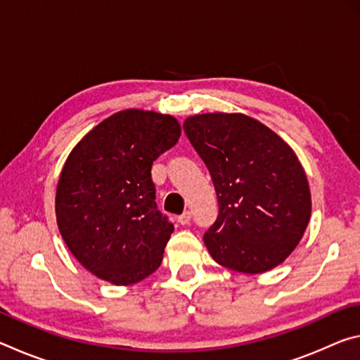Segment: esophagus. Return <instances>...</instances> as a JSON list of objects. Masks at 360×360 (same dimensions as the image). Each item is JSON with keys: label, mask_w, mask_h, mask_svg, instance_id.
Here are the masks:
<instances>
[{"label": "esophagus", "mask_w": 360, "mask_h": 360, "mask_svg": "<svg viewBox=\"0 0 360 360\" xmlns=\"http://www.w3.org/2000/svg\"><path fill=\"white\" fill-rule=\"evenodd\" d=\"M191 219H192V212L191 211H184L181 216H178V222L181 225H187L188 222H191Z\"/></svg>", "instance_id": "esophagus-1"}]
</instances>
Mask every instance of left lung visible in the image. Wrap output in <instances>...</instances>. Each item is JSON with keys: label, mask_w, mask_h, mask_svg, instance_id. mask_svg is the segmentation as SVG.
<instances>
[{"label": "left lung", "mask_w": 360, "mask_h": 360, "mask_svg": "<svg viewBox=\"0 0 360 360\" xmlns=\"http://www.w3.org/2000/svg\"><path fill=\"white\" fill-rule=\"evenodd\" d=\"M217 197L203 240L217 264L264 273L288 259L311 216L303 168L275 131L245 114H202L184 122Z\"/></svg>", "instance_id": "1"}]
</instances>
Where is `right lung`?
Segmentation results:
<instances>
[{
  "label": "right lung",
  "instance_id": "obj_1",
  "mask_svg": "<svg viewBox=\"0 0 360 360\" xmlns=\"http://www.w3.org/2000/svg\"><path fill=\"white\" fill-rule=\"evenodd\" d=\"M179 136L172 115L127 109L71 150L57 186V224L72 255L100 279L135 284L160 266L174 225L157 208L150 168Z\"/></svg>",
  "mask_w": 360,
  "mask_h": 360
}]
</instances>
